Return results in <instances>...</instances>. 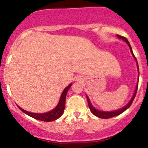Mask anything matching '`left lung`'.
<instances>
[{
  "mask_svg": "<svg viewBox=\"0 0 148 148\" xmlns=\"http://www.w3.org/2000/svg\"><path fill=\"white\" fill-rule=\"evenodd\" d=\"M117 37H118V38L120 39H122V40H124L125 42H127V44L128 45L129 47H130V50H131V52H132V55H133V56L134 58H135V60H136L137 62V60L135 56L134 55L133 53V51H132V47H131V45L130 44V42H129L128 40H127V38H125V37H123V36H120V35H117ZM137 67H138V62H137ZM138 73H139V71H138ZM138 84H137L136 87V89H135V92H134V95L132 97V98L131 99V100L130 101V102H129L125 106V107H123V108H120V110H118V111H99V110H97L96 108H95L94 107L92 106V103H90V101L89 98H88V96H86V97H87V100H88V106H89L90 108V111L92 112V114H94L95 116L98 117V118H103V119H107V118H113V117H115V116H117V115L121 114L122 113H123L124 111H126L128 108H130V106L132 105V102H133L134 98H135L136 97V92H137V90H138Z\"/></svg>",
  "mask_w": 148,
  "mask_h": 148,
  "instance_id": "left-lung-1",
  "label": "left lung"
}]
</instances>
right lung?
Listing matches in <instances>:
<instances>
[{
	"mask_svg": "<svg viewBox=\"0 0 148 148\" xmlns=\"http://www.w3.org/2000/svg\"><path fill=\"white\" fill-rule=\"evenodd\" d=\"M72 84H69L67 88H65L64 89L63 92H62V95H61L60 101H59L58 103L57 106L54 109H53L52 111L47 112V113H30V112H28L25 110L22 109L21 107L18 106V108L21 109L23 113L27 114L29 116L32 117V118L36 119V120H41V121H45V122H51L53 120H57L58 118H59L61 115L63 113L64 110V106H65V99H66V95H67V93L68 90L70 88Z\"/></svg>",
	"mask_w": 148,
	"mask_h": 148,
	"instance_id": "add662e5",
	"label": "right lung"
}]
</instances>
